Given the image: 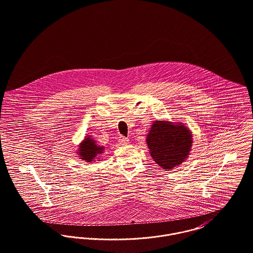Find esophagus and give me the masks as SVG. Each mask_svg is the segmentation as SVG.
Returning a JSON list of instances; mask_svg holds the SVG:
<instances>
[{"label": "esophagus", "instance_id": "obj_1", "mask_svg": "<svg viewBox=\"0 0 253 253\" xmlns=\"http://www.w3.org/2000/svg\"><path fill=\"white\" fill-rule=\"evenodd\" d=\"M119 141H120V143L121 144H123V145H126L127 143H128V138H126V137H124V136H121L120 138H119Z\"/></svg>", "mask_w": 253, "mask_h": 253}]
</instances>
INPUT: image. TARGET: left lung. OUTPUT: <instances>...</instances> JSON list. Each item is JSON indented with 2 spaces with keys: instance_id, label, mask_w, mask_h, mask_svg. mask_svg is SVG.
Segmentation results:
<instances>
[{
  "instance_id": "obj_1",
  "label": "left lung",
  "mask_w": 253,
  "mask_h": 253,
  "mask_svg": "<svg viewBox=\"0 0 253 253\" xmlns=\"http://www.w3.org/2000/svg\"><path fill=\"white\" fill-rule=\"evenodd\" d=\"M153 160L164 169L180 165L192 145L191 131L182 124L155 121L146 137Z\"/></svg>"
}]
</instances>
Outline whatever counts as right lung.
<instances>
[{
  "mask_svg": "<svg viewBox=\"0 0 253 253\" xmlns=\"http://www.w3.org/2000/svg\"><path fill=\"white\" fill-rule=\"evenodd\" d=\"M103 150V146L97 145L93 138H91L90 136H86L84 140L80 144L78 153L80 154L81 159L90 163L94 161L98 155L102 154Z\"/></svg>",
  "mask_w": 253,
  "mask_h": 253,
  "instance_id": "1",
  "label": "right lung"
}]
</instances>
